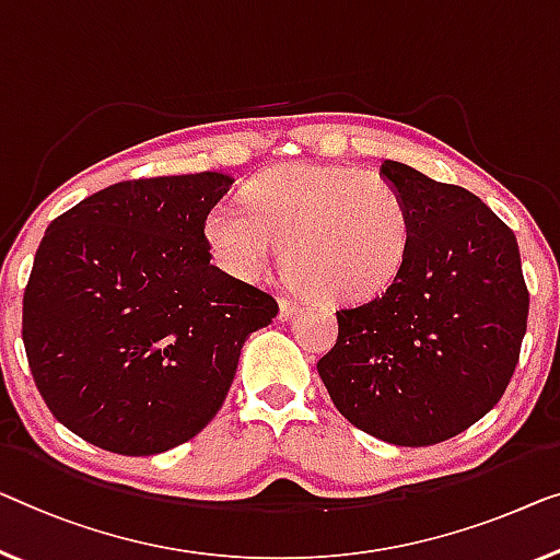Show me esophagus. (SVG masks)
I'll list each match as a JSON object with an SVG mask.
<instances>
[{
	"label": "esophagus",
	"instance_id": "obj_1",
	"mask_svg": "<svg viewBox=\"0 0 560 560\" xmlns=\"http://www.w3.org/2000/svg\"><path fill=\"white\" fill-rule=\"evenodd\" d=\"M296 308L299 304L291 302V299H279V322H289L296 314Z\"/></svg>",
	"mask_w": 560,
	"mask_h": 560
}]
</instances>
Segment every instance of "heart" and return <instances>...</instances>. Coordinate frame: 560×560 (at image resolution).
Instances as JSON below:
<instances>
[{"label": "heart", "mask_w": 560, "mask_h": 560, "mask_svg": "<svg viewBox=\"0 0 560 560\" xmlns=\"http://www.w3.org/2000/svg\"><path fill=\"white\" fill-rule=\"evenodd\" d=\"M244 203H219L206 219L215 264L233 279H261L287 246L289 277L308 294L360 304L387 291L410 256V203L380 173L281 165L248 183Z\"/></svg>", "instance_id": "obj_1"}]
</instances>
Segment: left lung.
I'll return each instance as SVG.
<instances>
[{"label": "left lung", "instance_id": "8db88e82", "mask_svg": "<svg viewBox=\"0 0 560 560\" xmlns=\"http://www.w3.org/2000/svg\"><path fill=\"white\" fill-rule=\"evenodd\" d=\"M412 211L395 283L339 308L316 370L354 428L399 447L438 445L486 417L511 382L528 327L515 233L478 196L385 161Z\"/></svg>", "mask_w": 560, "mask_h": 560}]
</instances>
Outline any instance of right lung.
Here are the masks:
<instances>
[{
  "instance_id": "obj_1",
  "label": "right lung",
  "mask_w": 560,
  "mask_h": 560,
  "mask_svg": "<svg viewBox=\"0 0 560 560\" xmlns=\"http://www.w3.org/2000/svg\"><path fill=\"white\" fill-rule=\"evenodd\" d=\"M231 186L215 171L125 180L47 226L22 339L49 412L90 445L158 455L196 438L279 314L211 264L203 226Z\"/></svg>"
}]
</instances>
